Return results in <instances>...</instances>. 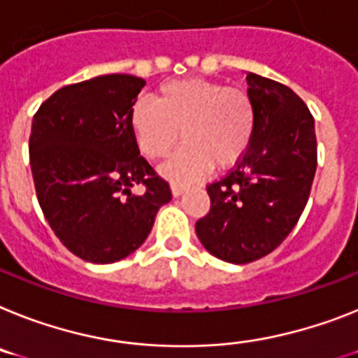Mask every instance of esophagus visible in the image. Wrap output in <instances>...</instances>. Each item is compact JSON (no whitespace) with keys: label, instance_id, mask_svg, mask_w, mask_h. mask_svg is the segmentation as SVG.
Masks as SVG:
<instances>
[{"label":"esophagus","instance_id":"34e87169","mask_svg":"<svg viewBox=\"0 0 358 358\" xmlns=\"http://www.w3.org/2000/svg\"><path fill=\"white\" fill-rule=\"evenodd\" d=\"M185 189H187V185L178 184V182H173V184H171V193H173V196H180V194H184Z\"/></svg>","mask_w":358,"mask_h":358}]
</instances>
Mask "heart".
<instances>
[{
  "instance_id": "obj_1",
  "label": "heart",
  "mask_w": 358,
  "mask_h": 358,
  "mask_svg": "<svg viewBox=\"0 0 358 358\" xmlns=\"http://www.w3.org/2000/svg\"><path fill=\"white\" fill-rule=\"evenodd\" d=\"M138 149L151 160L173 151L182 131L184 145L162 167L174 180L200 178L213 167L225 169L242 158L255 133V107L248 92L203 78L167 82L155 105L138 100L129 114Z\"/></svg>"
}]
</instances>
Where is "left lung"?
<instances>
[{
	"mask_svg": "<svg viewBox=\"0 0 358 358\" xmlns=\"http://www.w3.org/2000/svg\"><path fill=\"white\" fill-rule=\"evenodd\" d=\"M255 133L227 176L207 187L196 222L203 248L229 264L266 257L286 240L308 203L317 171L315 120L289 87L249 72Z\"/></svg>",
	"mask_w": 358,
	"mask_h": 358,
	"instance_id": "left-lung-1",
	"label": "left lung"
}]
</instances>
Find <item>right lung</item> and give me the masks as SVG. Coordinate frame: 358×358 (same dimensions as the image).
Wrapping results in <instances>:
<instances>
[{
	"instance_id": "right-lung-1",
	"label": "right lung",
	"mask_w": 358,
	"mask_h": 358,
	"mask_svg": "<svg viewBox=\"0 0 358 358\" xmlns=\"http://www.w3.org/2000/svg\"><path fill=\"white\" fill-rule=\"evenodd\" d=\"M145 82L105 74L67 85L32 120L31 169L45 218L62 244L92 264H113L145 242L169 184L140 156L129 114ZM142 183L146 191L134 195Z\"/></svg>"
}]
</instances>
